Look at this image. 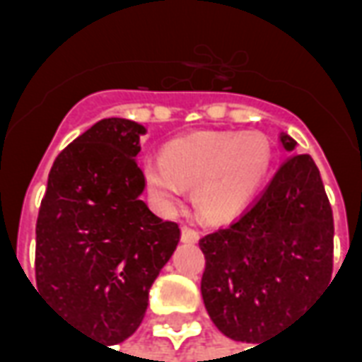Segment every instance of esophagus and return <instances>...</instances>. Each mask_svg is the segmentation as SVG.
Wrapping results in <instances>:
<instances>
[{"mask_svg": "<svg viewBox=\"0 0 362 362\" xmlns=\"http://www.w3.org/2000/svg\"><path fill=\"white\" fill-rule=\"evenodd\" d=\"M197 240H199V230L192 225H184L182 227V243H197Z\"/></svg>", "mask_w": 362, "mask_h": 362, "instance_id": "34e87169", "label": "esophagus"}]
</instances>
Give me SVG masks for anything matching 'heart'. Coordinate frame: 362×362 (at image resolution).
Wrapping results in <instances>:
<instances>
[{"label": "heart", "instance_id": "heart-1", "mask_svg": "<svg viewBox=\"0 0 362 362\" xmlns=\"http://www.w3.org/2000/svg\"><path fill=\"white\" fill-rule=\"evenodd\" d=\"M272 145L264 135L197 132L168 141L163 157L143 165V178L163 205H173L194 188L197 213L207 221L240 215L266 182Z\"/></svg>", "mask_w": 362, "mask_h": 362}]
</instances>
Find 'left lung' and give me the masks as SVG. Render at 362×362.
Segmentation results:
<instances>
[{"instance_id":"8db88e82","label":"left lung","mask_w":362,"mask_h":362,"mask_svg":"<svg viewBox=\"0 0 362 362\" xmlns=\"http://www.w3.org/2000/svg\"><path fill=\"white\" fill-rule=\"evenodd\" d=\"M279 143L296 147L285 132ZM199 246L204 304L227 337L262 345L293 322L334 269V217L310 155L287 158L258 202Z\"/></svg>"}]
</instances>
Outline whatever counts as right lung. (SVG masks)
<instances>
[{"instance_id": "right-lung-1", "label": "right lung", "mask_w": 362, "mask_h": 362, "mask_svg": "<svg viewBox=\"0 0 362 362\" xmlns=\"http://www.w3.org/2000/svg\"><path fill=\"white\" fill-rule=\"evenodd\" d=\"M147 127L104 118L54 160L36 221V283L93 339L119 343L143 322L149 288L180 240L141 199Z\"/></svg>"}]
</instances>
